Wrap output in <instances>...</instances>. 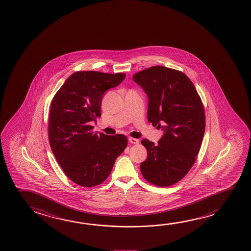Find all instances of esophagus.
Instances as JSON below:
<instances>
[{"label":"esophagus","mask_w":251,"mask_h":251,"mask_svg":"<svg viewBox=\"0 0 251 251\" xmlns=\"http://www.w3.org/2000/svg\"><path fill=\"white\" fill-rule=\"evenodd\" d=\"M128 142H129L130 144L136 145V144H138V143H139V140H138V139H136V138H134V137H128Z\"/></svg>","instance_id":"obj_1"}]
</instances>
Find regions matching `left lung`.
Returning <instances> with one entry per match:
<instances>
[{"label": "left lung", "mask_w": 251, "mask_h": 251, "mask_svg": "<svg viewBox=\"0 0 251 251\" xmlns=\"http://www.w3.org/2000/svg\"><path fill=\"white\" fill-rule=\"evenodd\" d=\"M133 80L147 94L148 122L164 131L157 145L142 140L148 156L141 163V173L151 184L171 186L197 159L205 128L202 100L184 73L167 67H151Z\"/></svg>", "instance_id": "left-lung-1"}]
</instances>
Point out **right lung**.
I'll return each mask as SVG.
<instances>
[{
    "label": "right lung",
    "mask_w": 251,
    "mask_h": 251,
    "mask_svg": "<svg viewBox=\"0 0 251 251\" xmlns=\"http://www.w3.org/2000/svg\"><path fill=\"white\" fill-rule=\"evenodd\" d=\"M126 75L77 71L65 81L51 102L49 144L64 174L90 188L110 175L115 159L127 147V137L93 132L92 122L101 116L106 90L119 85Z\"/></svg>",
    "instance_id": "right-lung-1"
}]
</instances>
